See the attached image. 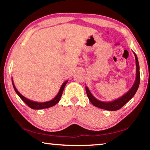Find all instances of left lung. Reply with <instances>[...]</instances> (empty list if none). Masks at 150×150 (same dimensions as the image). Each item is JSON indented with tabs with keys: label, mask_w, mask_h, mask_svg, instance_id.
<instances>
[{
	"label": "left lung",
	"mask_w": 150,
	"mask_h": 150,
	"mask_svg": "<svg viewBox=\"0 0 150 150\" xmlns=\"http://www.w3.org/2000/svg\"><path fill=\"white\" fill-rule=\"evenodd\" d=\"M134 54L135 55V59H136V80L134 81V85L129 90L128 92L124 94L123 96H122L121 97L117 98L115 100L110 101V102H103L99 100L96 99V98L94 96L92 93L90 92L89 89L88 87L86 86L85 89L86 92H87V95L88 98V99L91 101V103L93 105L96 106V107L105 109V110H110V111H115L119 110L124 105H125L135 95L137 90L139 87V81H140V75H139V63L138 60V57L137 55L134 52Z\"/></svg>",
	"instance_id": "obj_1"
}]
</instances>
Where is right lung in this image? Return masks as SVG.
Here are the masks:
<instances>
[{
  "label": "right lung",
  "mask_w": 150,
  "mask_h": 150,
  "mask_svg": "<svg viewBox=\"0 0 150 150\" xmlns=\"http://www.w3.org/2000/svg\"><path fill=\"white\" fill-rule=\"evenodd\" d=\"M68 81H65L64 83H63L62 87H61L60 89L59 93H57V95H56V96L54 98V99L49 100V101H47V102H44V103H39V102H35V101H33L28 99V98H27L24 96L22 95H21L18 90L16 89V87H15V85L14 84V82H13V80H12V85H13V87L14 88V91H16V93H17V95L19 96V97L21 98V99L24 101V102L26 104V105L29 106L30 108H31L32 109H35V110H40V109H44V108H50V107H52V106H54L56 105V104L59 102L61 97H62V93H63V89H64L65 88V85L67 84Z\"/></svg>",
  "instance_id": "1"
}]
</instances>
